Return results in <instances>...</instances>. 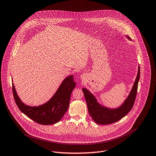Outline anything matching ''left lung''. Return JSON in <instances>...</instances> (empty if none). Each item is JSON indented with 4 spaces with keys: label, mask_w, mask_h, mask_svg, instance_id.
Returning <instances> with one entry per match:
<instances>
[{
    "label": "left lung",
    "mask_w": 156,
    "mask_h": 156,
    "mask_svg": "<svg viewBox=\"0 0 156 156\" xmlns=\"http://www.w3.org/2000/svg\"><path fill=\"white\" fill-rule=\"evenodd\" d=\"M126 37L131 40L129 37L127 36ZM140 75V67H138L137 76L129 94L128 95L122 105L117 108H109L101 105L98 103L97 99L92 93L85 88H83L82 90L87 102L88 110L95 122L101 125L110 124L116 122L124 117L131 111L136 96Z\"/></svg>",
    "instance_id": "left-lung-1"
}]
</instances>
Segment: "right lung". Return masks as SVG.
Masks as SVG:
<instances>
[{
  "mask_svg": "<svg viewBox=\"0 0 156 156\" xmlns=\"http://www.w3.org/2000/svg\"><path fill=\"white\" fill-rule=\"evenodd\" d=\"M12 85L15 103L20 111L39 124L51 125L59 122L68 110L71 94L76 83L73 75L66 77L52 98L46 103L37 106L24 104L18 96L14 84Z\"/></svg>",
  "mask_w": 156,
  "mask_h": 156,
  "instance_id": "1",
  "label": "right lung"
}]
</instances>
